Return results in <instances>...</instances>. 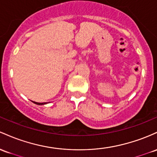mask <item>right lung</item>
<instances>
[{"instance_id":"right-lung-1","label":"right lung","mask_w":157,"mask_h":157,"mask_svg":"<svg viewBox=\"0 0 157 157\" xmlns=\"http://www.w3.org/2000/svg\"><path fill=\"white\" fill-rule=\"evenodd\" d=\"M33 103L36 104V105H46V104H47V102H44V103H39V102H36V101H33Z\"/></svg>"}]
</instances>
